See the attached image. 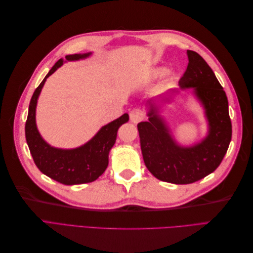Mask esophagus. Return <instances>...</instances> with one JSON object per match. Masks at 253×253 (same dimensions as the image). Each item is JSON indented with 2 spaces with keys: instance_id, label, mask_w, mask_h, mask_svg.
Returning <instances> with one entry per match:
<instances>
[{
  "instance_id": "34e87169",
  "label": "esophagus",
  "mask_w": 253,
  "mask_h": 253,
  "mask_svg": "<svg viewBox=\"0 0 253 253\" xmlns=\"http://www.w3.org/2000/svg\"><path fill=\"white\" fill-rule=\"evenodd\" d=\"M129 119L134 124H138L139 121L144 119V113L141 109H133L129 112Z\"/></svg>"
}]
</instances>
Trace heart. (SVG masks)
Returning a JSON list of instances; mask_svg holds the SVG:
<instances>
[{"instance_id": "heart-1", "label": "heart", "mask_w": 253, "mask_h": 253, "mask_svg": "<svg viewBox=\"0 0 253 253\" xmlns=\"http://www.w3.org/2000/svg\"><path fill=\"white\" fill-rule=\"evenodd\" d=\"M165 72H166L165 68L159 67V68H156V70H154V72H153L152 75L154 76V77H160V76H163L165 74Z\"/></svg>"}]
</instances>
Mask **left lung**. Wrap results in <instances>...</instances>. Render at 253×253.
Returning a JSON list of instances; mask_svg holds the SVG:
<instances>
[{
  "mask_svg": "<svg viewBox=\"0 0 253 253\" xmlns=\"http://www.w3.org/2000/svg\"><path fill=\"white\" fill-rule=\"evenodd\" d=\"M187 55L189 63L179 86L194 87L209 121L208 136L193 147H179L157 115L155 106H151L149 121L137 125L145 167L156 178L176 185L195 182L215 171L232 136L228 99L223 86L201 55L193 50H187Z\"/></svg>",
  "mask_w": 253,
  "mask_h": 253,
  "instance_id": "left-lung-1",
  "label": "left lung"
}]
</instances>
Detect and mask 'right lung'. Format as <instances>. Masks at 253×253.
<instances>
[{"label": "right lung", "mask_w": 253, "mask_h": 253, "mask_svg": "<svg viewBox=\"0 0 253 253\" xmlns=\"http://www.w3.org/2000/svg\"><path fill=\"white\" fill-rule=\"evenodd\" d=\"M90 55H68L66 60H79ZM60 59L35 90L29 103L25 124V137L34 162L43 174L63 185H80L96 180L102 175L109 165V153L116 141L118 128L128 121V115L124 114L118 119L101 127L87 143L77 149L62 150L50 147L40 136L36 126V106L38 97L45 81L63 64Z\"/></svg>", "instance_id": "1"}]
</instances>
